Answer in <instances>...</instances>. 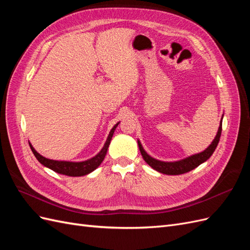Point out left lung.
Masks as SVG:
<instances>
[{"instance_id":"1","label":"left lung","mask_w":250,"mask_h":250,"mask_svg":"<svg viewBox=\"0 0 250 250\" xmlns=\"http://www.w3.org/2000/svg\"><path fill=\"white\" fill-rule=\"evenodd\" d=\"M221 131H222V119L220 122V126H219V129L217 132V135L215 137L214 141L211 142L210 145L200 153L194 154L188 156L187 158H184L181 161H177V162H162V161H157L155 158L151 157L150 155L147 154V152L144 150L143 146L141 145L140 141H138L139 144V148L141 151V154L143 156L145 162L152 167L154 170L161 172L163 174H167V175H179V174H184L187 173L188 171H192L193 169L197 168L199 165H201L202 163L207 162L208 158L211 156V154L214 153V151L218 145L219 141H220V137H221Z\"/></svg>"}]
</instances>
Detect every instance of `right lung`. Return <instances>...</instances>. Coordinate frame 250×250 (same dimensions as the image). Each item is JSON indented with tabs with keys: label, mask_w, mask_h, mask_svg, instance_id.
<instances>
[{
	"label": "right lung",
	"mask_w": 250,
	"mask_h": 250,
	"mask_svg": "<svg viewBox=\"0 0 250 250\" xmlns=\"http://www.w3.org/2000/svg\"><path fill=\"white\" fill-rule=\"evenodd\" d=\"M120 122H118L115 126L112 127V129L110 130L108 138L105 142L103 148L101 149V151L98 153L96 156H94L93 158H89L87 161L84 162H79V163H75V162H64V161H54V160H49V158L43 157L42 155H41L40 153H37V151L32 147L31 144L29 143L30 148H31L33 154L35 155V157L37 158L42 165H43L44 167H47L51 170H53L56 173L62 174V175H67V176H83L86 175V174L93 172L94 170H96L99 166L101 165V163L103 162L105 155H106L107 149L109 147V144L111 141V138L113 135V132H115L117 126L119 125Z\"/></svg>",
	"instance_id": "obj_1"
}]
</instances>
